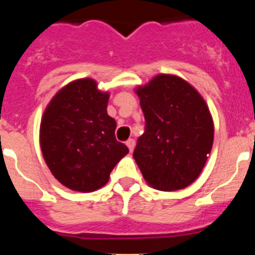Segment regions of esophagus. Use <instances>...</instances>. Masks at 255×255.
<instances>
[{"label":"esophagus","mask_w":255,"mask_h":255,"mask_svg":"<svg viewBox=\"0 0 255 255\" xmlns=\"http://www.w3.org/2000/svg\"><path fill=\"white\" fill-rule=\"evenodd\" d=\"M126 145H128V148H129L130 152H132V149H134V147H135L134 139H128V140H126Z\"/></svg>","instance_id":"esophagus-1"}]
</instances>
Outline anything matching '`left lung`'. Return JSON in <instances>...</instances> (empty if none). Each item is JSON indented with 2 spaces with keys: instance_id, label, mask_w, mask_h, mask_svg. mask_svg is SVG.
Returning a JSON list of instances; mask_svg holds the SVG:
<instances>
[{
  "instance_id": "1",
  "label": "left lung",
  "mask_w": 255,
  "mask_h": 255,
  "mask_svg": "<svg viewBox=\"0 0 255 255\" xmlns=\"http://www.w3.org/2000/svg\"><path fill=\"white\" fill-rule=\"evenodd\" d=\"M136 93L145 125L132 155L143 177L158 190L186 188L202 172L213 144V121L206 102L173 75L155 76Z\"/></svg>"
}]
</instances>
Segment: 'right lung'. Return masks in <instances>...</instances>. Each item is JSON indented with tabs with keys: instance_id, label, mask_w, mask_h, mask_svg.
Listing matches in <instances>:
<instances>
[{
	"instance_id": "obj_1",
	"label": "right lung",
	"mask_w": 255,
	"mask_h": 255,
	"mask_svg": "<svg viewBox=\"0 0 255 255\" xmlns=\"http://www.w3.org/2000/svg\"><path fill=\"white\" fill-rule=\"evenodd\" d=\"M108 93L92 79L61 89L40 124V148L53 176L71 190L102 188L129 148L116 140V121L107 115Z\"/></svg>"
}]
</instances>
